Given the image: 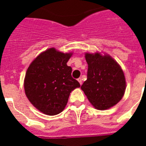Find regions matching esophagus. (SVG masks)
I'll list each match as a JSON object with an SVG mask.
<instances>
[{"label":"esophagus","mask_w":146,"mask_h":146,"mask_svg":"<svg viewBox=\"0 0 146 146\" xmlns=\"http://www.w3.org/2000/svg\"><path fill=\"white\" fill-rule=\"evenodd\" d=\"M78 82H80V85H82V78H79V79H78Z\"/></svg>","instance_id":"esophagus-1"}]
</instances>
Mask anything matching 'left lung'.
I'll return each instance as SVG.
<instances>
[{
    "label": "left lung",
    "instance_id": "obj_1",
    "mask_svg": "<svg viewBox=\"0 0 146 146\" xmlns=\"http://www.w3.org/2000/svg\"><path fill=\"white\" fill-rule=\"evenodd\" d=\"M87 80L81 89L98 110H107L122 99L126 89L124 73L117 62L108 54L86 53Z\"/></svg>",
    "mask_w": 146,
    "mask_h": 146
}]
</instances>
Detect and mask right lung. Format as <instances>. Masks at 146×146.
<instances>
[{"instance_id":"right-lung-1","label":"right lung","mask_w":146,"mask_h":146,"mask_svg":"<svg viewBox=\"0 0 146 146\" xmlns=\"http://www.w3.org/2000/svg\"><path fill=\"white\" fill-rule=\"evenodd\" d=\"M72 54L51 48L35 57L27 69L24 80L26 96L44 114L62 112L71 92L80 87L71 76L72 68L66 65Z\"/></svg>"}]
</instances>
